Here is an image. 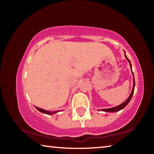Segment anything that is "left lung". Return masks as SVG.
<instances>
[{
	"instance_id": "8db88e82",
	"label": "left lung",
	"mask_w": 154,
	"mask_h": 154,
	"mask_svg": "<svg viewBox=\"0 0 154 154\" xmlns=\"http://www.w3.org/2000/svg\"><path fill=\"white\" fill-rule=\"evenodd\" d=\"M124 53H125V52H124ZM125 57H126V58L127 59V60L128 61L129 64H130V68H131V71H132V64H131V63H130L129 59L127 58V56H126V53H125ZM132 75H133V87H132V92H131V93H130L129 97L126 99L125 102H124L123 103H122L121 105L115 106V107H112V108H109V109H102L100 111H105V112H109V113H115V112L119 111L122 110V109H123L125 107V106H126L128 105V104L129 103V102L130 101V100H131V98H132V95H133V94H134V86H135L134 77V74H133V72H132ZM98 111H100V110H98Z\"/></svg>"
}]
</instances>
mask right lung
I'll return each mask as SVG.
<instances>
[{
  "label": "right lung",
  "instance_id": "obj_1",
  "mask_svg": "<svg viewBox=\"0 0 154 154\" xmlns=\"http://www.w3.org/2000/svg\"><path fill=\"white\" fill-rule=\"evenodd\" d=\"M35 107H36V109H37V110H38L40 112H41V113H45V114H48V115H53V114H55V113H58V112H59V111H47V110H45V109H43L36 107V106H35Z\"/></svg>",
  "mask_w": 154,
  "mask_h": 154
}]
</instances>
